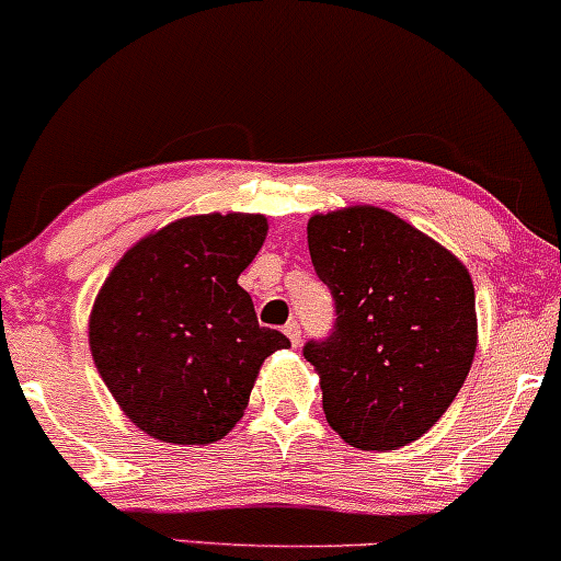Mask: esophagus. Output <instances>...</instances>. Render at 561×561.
<instances>
[{
    "mask_svg": "<svg viewBox=\"0 0 561 561\" xmlns=\"http://www.w3.org/2000/svg\"><path fill=\"white\" fill-rule=\"evenodd\" d=\"M283 334H286L288 342H291V345L297 347L299 345V336H302V329H299L297 321H288L286 327H283Z\"/></svg>",
    "mask_w": 561,
    "mask_h": 561,
    "instance_id": "1",
    "label": "esophagus"
}]
</instances>
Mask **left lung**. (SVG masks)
I'll return each mask as SVG.
<instances>
[{
  "mask_svg": "<svg viewBox=\"0 0 561 561\" xmlns=\"http://www.w3.org/2000/svg\"><path fill=\"white\" fill-rule=\"evenodd\" d=\"M334 329L305 358L329 425L358 449H399L438 423L476 353V297L462 262L390 210L355 206L307 221Z\"/></svg>",
  "mask_w": 561,
  "mask_h": 561,
  "instance_id": "left-lung-1",
  "label": "left lung"
}]
</instances>
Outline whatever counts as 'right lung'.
Segmentation results:
<instances>
[{
  "label": "right lung",
  "mask_w": 561,
  "mask_h": 561,
  "mask_svg": "<svg viewBox=\"0 0 561 561\" xmlns=\"http://www.w3.org/2000/svg\"><path fill=\"white\" fill-rule=\"evenodd\" d=\"M259 214L186 216L136 243L101 286L90 351L110 393L149 436L210 444L243 417L259 366L291 347L259 327L238 286L262 249Z\"/></svg>",
  "instance_id": "add662e5"
}]
</instances>
